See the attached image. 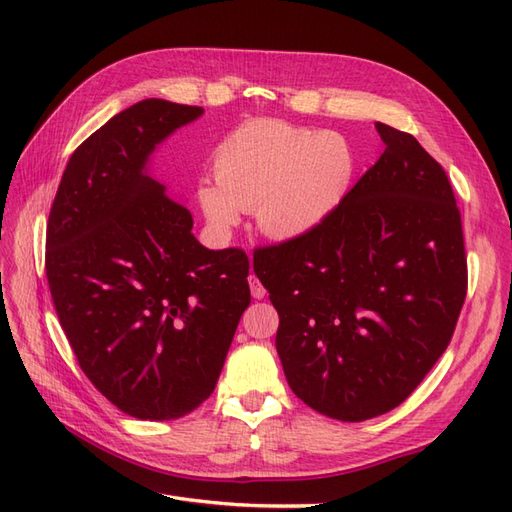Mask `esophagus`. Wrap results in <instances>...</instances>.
Segmentation results:
<instances>
[{"label": "esophagus", "instance_id": "esophagus-1", "mask_svg": "<svg viewBox=\"0 0 512 512\" xmlns=\"http://www.w3.org/2000/svg\"><path fill=\"white\" fill-rule=\"evenodd\" d=\"M247 280H250V290H252V297H254V299H262V297H265L267 290H265V286L260 284V280H258V277H256L254 273H252L250 277H247Z\"/></svg>", "mask_w": 512, "mask_h": 512}]
</instances>
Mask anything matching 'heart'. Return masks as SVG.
<instances>
[{"label":"heart","instance_id":"heart-1","mask_svg":"<svg viewBox=\"0 0 512 512\" xmlns=\"http://www.w3.org/2000/svg\"><path fill=\"white\" fill-rule=\"evenodd\" d=\"M352 170V151L339 134L256 119L218 145L215 183H200L196 198L215 232H228L239 224L241 211H254L262 235L294 241L342 203Z\"/></svg>","mask_w":512,"mask_h":512}]
</instances>
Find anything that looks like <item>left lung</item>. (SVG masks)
Returning a JSON list of instances; mask_svg holds the SVG:
<instances>
[{
  "mask_svg": "<svg viewBox=\"0 0 512 512\" xmlns=\"http://www.w3.org/2000/svg\"><path fill=\"white\" fill-rule=\"evenodd\" d=\"M384 153L309 235L258 247L280 314L292 393L359 423L397 408L451 342L468 288L461 215L444 168L376 123Z\"/></svg>",
  "mask_w": 512,
  "mask_h": 512,
  "instance_id": "obj_1",
  "label": "left lung"
}]
</instances>
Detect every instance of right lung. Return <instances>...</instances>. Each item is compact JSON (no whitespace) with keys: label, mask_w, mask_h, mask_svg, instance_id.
<instances>
[{"label":"right lung","mask_w":512,"mask_h":512,"mask_svg":"<svg viewBox=\"0 0 512 512\" xmlns=\"http://www.w3.org/2000/svg\"><path fill=\"white\" fill-rule=\"evenodd\" d=\"M205 111L138 102L72 153L46 224V280L91 384L143 421L213 393L245 307L250 260L207 250L192 213L149 173L166 138Z\"/></svg>","instance_id":"obj_1"}]
</instances>
